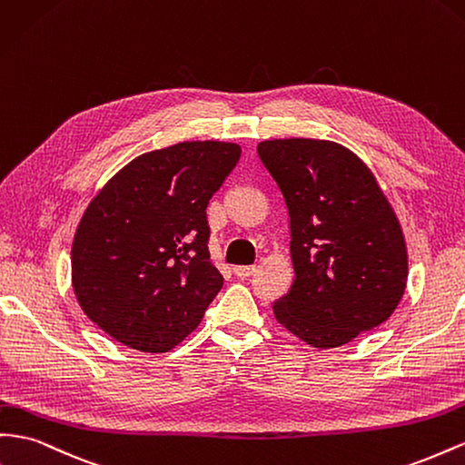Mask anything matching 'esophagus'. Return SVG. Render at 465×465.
Returning a JSON list of instances; mask_svg holds the SVG:
<instances>
[{
  "mask_svg": "<svg viewBox=\"0 0 465 465\" xmlns=\"http://www.w3.org/2000/svg\"><path fill=\"white\" fill-rule=\"evenodd\" d=\"M232 272H234L236 278L244 280V278H250V275L256 273V266H234Z\"/></svg>",
  "mask_w": 465,
  "mask_h": 465,
  "instance_id": "esophagus-1",
  "label": "esophagus"
}]
</instances>
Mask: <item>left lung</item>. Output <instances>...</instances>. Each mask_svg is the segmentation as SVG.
I'll return each instance as SVG.
<instances>
[{
	"instance_id": "left-lung-1",
	"label": "left lung",
	"mask_w": 465,
	"mask_h": 465,
	"mask_svg": "<svg viewBox=\"0 0 465 465\" xmlns=\"http://www.w3.org/2000/svg\"><path fill=\"white\" fill-rule=\"evenodd\" d=\"M258 154L290 211L295 280L273 303L278 322L321 350L385 322L405 293L409 256L373 172L321 139L262 141Z\"/></svg>"
}]
</instances>
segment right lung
<instances>
[{"label": "right lung", "mask_w": 465, "mask_h": 465, "mask_svg": "<svg viewBox=\"0 0 465 465\" xmlns=\"http://www.w3.org/2000/svg\"><path fill=\"white\" fill-rule=\"evenodd\" d=\"M241 146L185 141L131 160L84 211L72 242L82 311L117 342L160 354L202 322L223 287L207 205Z\"/></svg>", "instance_id": "add662e5"}]
</instances>
